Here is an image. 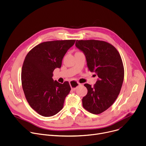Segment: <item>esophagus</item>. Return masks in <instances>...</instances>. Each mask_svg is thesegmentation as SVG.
Wrapping results in <instances>:
<instances>
[{
	"mask_svg": "<svg viewBox=\"0 0 146 146\" xmlns=\"http://www.w3.org/2000/svg\"><path fill=\"white\" fill-rule=\"evenodd\" d=\"M70 87H71L72 90L74 91V90H76L77 87L80 85V84L78 82H76V81H72L70 82Z\"/></svg>",
	"mask_w": 146,
	"mask_h": 146,
	"instance_id": "34e87169",
	"label": "esophagus"
}]
</instances>
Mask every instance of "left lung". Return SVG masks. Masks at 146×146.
<instances>
[{"label": "left lung", "instance_id": "1", "mask_svg": "<svg viewBox=\"0 0 146 146\" xmlns=\"http://www.w3.org/2000/svg\"><path fill=\"white\" fill-rule=\"evenodd\" d=\"M76 46L84 54L87 65L98 76L93 87L88 84L87 94L82 98V106L94 114L109 109L117 98L123 83L124 69L117 49L104 41L77 40Z\"/></svg>", "mask_w": 146, "mask_h": 146}]
</instances>
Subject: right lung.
<instances>
[{"mask_svg": "<svg viewBox=\"0 0 146 146\" xmlns=\"http://www.w3.org/2000/svg\"><path fill=\"white\" fill-rule=\"evenodd\" d=\"M75 40H55L41 43L27 55L22 68L23 91L31 107L44 117L56 114L64 107L71 88L52 79L53 72L60 68L62 61Z\"/></svg>", "mask_w": 146, "mask_h": 146, "instance_id": "obj_1", "label": "right lung"}]
</instances>
